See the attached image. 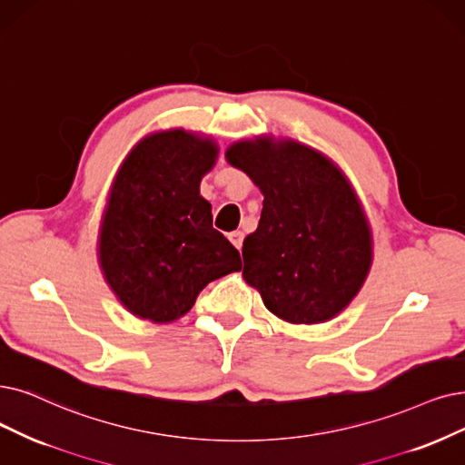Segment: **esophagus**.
<instances>
[{
	"label": "esophagus",
	"mask_w": 465,
	"mask_h": 465,
	"mask_svg": "<svg viewBox=\"0 0 465 465\" xmlns=\"http://www.w3.org/2000/svg\"><path fill=\"white\" fill-rule=\"evenodd\" d=\"M229 240L232 242V246L234 248H242V240H244V232L242 231H232L231 234H229Z\"/></svg>",
	"instance_id": "esophagus-1"
}]
</instances>
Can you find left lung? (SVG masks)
I'll return each mask as SVG.
<instances>
[{
	"mask_svg": "<svg viewBox=\"0 0 465 465\" xmlns=\"http://www.w3.org/2000/svg\"><path fill=\"white\" fill-rule=\"evenodd\" d=\"M227 162L262 191L257 229L244 238V281L292 324H321L362 288L372 229L347 175L300 141L257 135L232 143Z\"/></svg>",
	"mask_w": 465,
	"mask_h": 465,
	"instance_id": "1",
	"label": "left lung"
}]
</instances>
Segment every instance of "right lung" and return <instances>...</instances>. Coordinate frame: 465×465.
<instances>
[{"instance_id":"obj_1","label":"right lung","mask_w":465,"mask_h":465,"mask_svg":"<svg viewBox=\"0 0 465 465\" xmlns=\"http://www.w3.org/2000/svg\"><path fill=\"white\" fill-rule=\"evenodd\" d=\"M210 135L181 127L143 137L110 187L97 255L116 300L137 319L168 324L212 281L240 271L238 250L212 225L200 181L217 160Z\"/></svg>"}]
</instances>
